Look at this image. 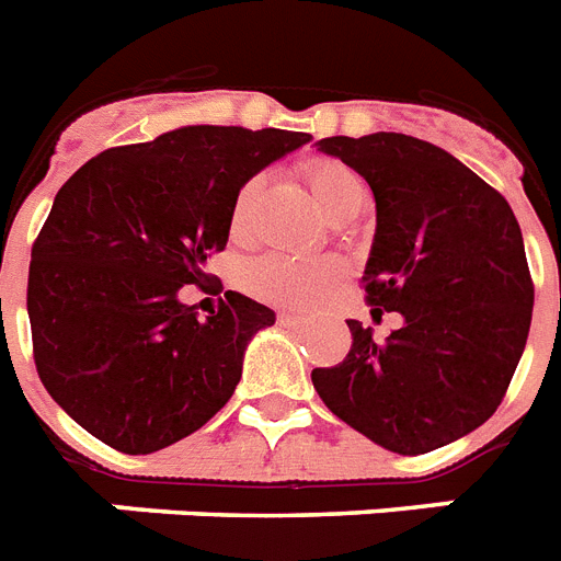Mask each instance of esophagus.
<instances>
[{
    "instance_id": "esophagus-1",
    "label": "esophagus",
    "mask_w": 561,
    "mask_h": 561,
    "mask_svg": "<svg viewBox=\"0 0 561 561\" xmlns=\"http://www.w3.org/2000/svg\"><path fill=\"white\" fill-rule=\"evenodd\" d=\"M299 320H302V317H299L296 311H279V322H299Z\"/></svg>"
}]
</instances>
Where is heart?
Listing matches in <instances>:
<instances>
[{
    "mask_svg": "<svg viewBox=\"0 0 561 561\" xmlns=\"http://www.w3.org/2000/svg\"><path fill=\"white\" fill-rule=\"evenodd\" d=\"M302 175L325 216L348 195L363 190L357 172L334 158L305 161ZM259 181H244L230 207V236L241 239L250 227V209L256 202ZM345 276V265L334 256H296V253H265L241 267V285L259 299L279 305H308L334 288Z\"/></svg>",
    "mask_w": 561,
    "mask_h": 561,
    "instance_id": "obj_1",
    "label": "heart"
}]
</instances>
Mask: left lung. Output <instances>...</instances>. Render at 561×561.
<instances>
[{"label":"left lung","instance_id":"8db88e82","mask_svg":"<svg viewBox=\"0 0 561 561\" xmlns=\"http://www.w3.org/2000/svg\"><path fill=\"white\" fill-rule=\"evenodd\" d=\"M317 147L375 193L363 285L371 317L398 311L403 325L375 343L348 320L352 352L313 368V389L383 449L432 453L499 409L525 352L533 282L518 221L502 193L426 140L375 131Z\"/></svg>","mask_w":561,"mask_h":561}]
</instances>
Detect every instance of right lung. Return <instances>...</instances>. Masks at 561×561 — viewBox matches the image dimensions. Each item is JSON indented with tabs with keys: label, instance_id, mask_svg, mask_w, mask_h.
I'll return each instance as SVG.
<instances>
[{
	"label": "right lung",
	"instance_id": "right-lung-1",
	"mask_svg": "<svg viewBox=\"0 0 561 561\" xmlns=\"http://www.w3.org/2000/svg\"><path fill=\"white\" fill-rule=\"evenodd\" d=\"M308 140L181 126L106 149L59 186L31 250L34 363L94 438L126 455L158 453L233 398L248 343L276 313L227 290L198 320L181 288L209 279L207 256L227 248L239 186Z\"/></svg>",
	"mask_w": 561,
	"mask_h": 561
}]
</instances>
